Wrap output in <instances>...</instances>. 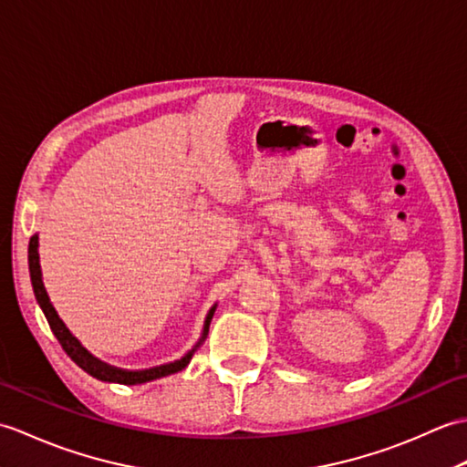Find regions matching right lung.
I'll use <instances>...</instances> for the list:
<instances>
[{
    "mask_svg": "<svg viewBox=\"0 0 467 467\" xmlns=\"http://www.w3.org/2000/svg\"><path fill=\"white\" fill-rule=\"evenodd\" d=\"M37 234L31 235L29 240V250H27V260H29V275H31V285H34V294H36V299L39 307L44 309L46 314V319L47 324L51 327V331H54V336L57 337V341L61 344V348H64L66 354L76 361V364L88 371L89 376L98 378L101 381H113V383H123V386H138V383H146V381H151V379H158V378H165V376H171V374H178V371H182L185 366L190 364V359L193 356V351L198 349L202 346V341L205 339L207 336V329H210V321L213 317V312H215V306L210 309V314H207L205 317V324H203V334L200 337L198 344H195V348L192 351H188L182 359H175L171 361V364H163V366H158V368H150V369H138V371H130V369H119V368H113V366H108L103 364L101 359L93 358L89 351L79 344V341L69 334V329L66 327L64 321L59 319L57 312L54 309V306H51L49 297H47V292L44 287V282H41V267H39V254H37Z\"/></svg>",
    "mask_w": 467,
    "mask_h": 467,
    "instance_id": "add662e5",
    "label": "right lung"
}]
</instances>
